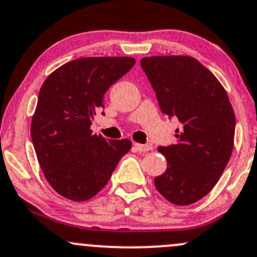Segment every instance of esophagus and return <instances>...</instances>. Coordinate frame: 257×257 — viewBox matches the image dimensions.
Instances as JSON below:
<instances>
[{"label":"esophagus","mask_w":257,"mask_h":257,"mask_svg":"<svg viewBox=\"0 0 257 257\" xmlns=\"http://www.w3.org/2000/svg\"><path fill=\"white\" fill-rule=\"evenodd\" d=\"M134 148H136L138 151L145 153V151H149V150L153 149V145H151V144H137V143H136V144H134Z\"/></svg>","instance_id":"1"}]
</instances>
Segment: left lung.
<instances>
[{
    "label": "left lung",
    "instance_id": "left-lung-1",
    "mask_svg": "<svg viewBox=\"0 0 257 257\" xmlns=\"http://www.w3.org/2000/svg\"><path fill=\"white\" fill-rule=\"evenodd\" d=\"M161 112L176 117V144L159 147L167 169L156 190L171 203L188 206L214 187L231 156L235 114L217 77L191 56L140 60Z\"/></svg>",
    "mask_w": 257,
    "mask_h": 257
}]
</instances>
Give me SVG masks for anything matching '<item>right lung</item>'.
<instances>
[{"label":"right lung","instance_id":"add662e5","mask_svg":"<svg viewBox=\"0 0 257 257\" xmlns=\"http://www.w3.org/2000/svg\"><path fill=\"white\" fill-rule=\"evenodd\" d=\"M136 59L81 58L56 69L44 81L32 119L31 136L40 169L60 196L76 202L96 196L132 148L128 139L93 134L96 112L107 90Z\"/></svg>","mask_w":257,"mask_h":257}]
</instances>
